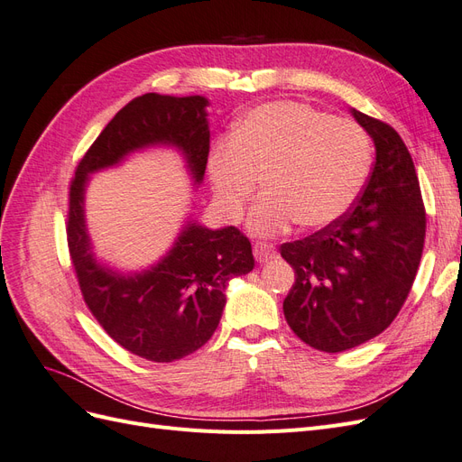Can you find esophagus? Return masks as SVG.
Returning a JSON list of instances; mask_svg holds the SVG:
<instances>
[{
	"label": "esophagus",
	"instance_id": "esophagus-1",
	"mask_svg": "<svg viewBox=\"0 0 462 462\" xmlns=\"http://www.w3.org/2000/svg\"><path fill=\"white\" fill-rule=\"evenodd\" d=\"M253 250H254V256H256V260H258V262H262V263L277 256V253H275V246H273V245H268V243H256Z\"/></svg>",
	"mask_w": 462,
	"mask_h": 462
}]
</instances>
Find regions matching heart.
<instances>
[{
	"label": "heart",
	"mask_w": 462,
	"mask_h": 462,
	"mask_svg": "<svg viewBox=\"0 0 462 462\" xmlns=\"http://www.w3.org/2000/svg\"><path fill=\"white\" fill-rule=\"evenodd\" d=\"M214 200L227 221H239L262 179L265 197L248 231L273 236L295 223L319 231L356 202L370 170V143L356 123L328 117L300 102H265L233 125L229 144L208 156Z\"/></svg>",
	"instance_id": "1"
}]
</instances>
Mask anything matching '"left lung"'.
Segmentation results:
<instances>
[{
    "mask_svg": "<svg viewBox=\"0 0 462 462\" xmlns=\"http://www.w3.org/2000/svg\"><path fill=\"white\" fill-rule=\"evenodd\" d=\"M351 116L375 148L365 190L337 223L282 245L297 275L283 300L285 319L299 339L324 353L366 343L395 319L426 236L422 194L402 138L353 107Z\"/></svg>",
    "mask_w": 462,
    "mask_h": 462,
    "instance_id": "1",
    "label": "left lung"
}]
</instances>
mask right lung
Listing matches in <instances>:
<instances>
[{"label": "right lung", "instance_id": "right-lung-1", "mask_svg": "<svg viewBox=\"0 0 462 462\" xmlns=\"http://www.w3.org/2000/svg\"><path fill=\"white\" fill-rule=\"evenodd\" d=\"M208 106L204 96L150 92L134 97L80 160L69 192L67 241L82 297L111 339L152 362L183 358L212 337L226 309L227 283L254 268L253 246L239 229H209L187 217L173 246L156 263L121 272L94 253L87 187L94 173L150 148L177 150L199 187L209 152Z\"/></svg>", "mask_w": 462, "mask_h": 462}]
</instances>
